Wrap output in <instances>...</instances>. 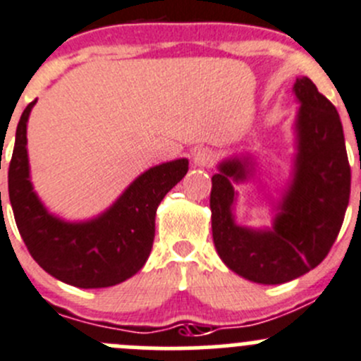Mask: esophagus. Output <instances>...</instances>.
<instances>
[{"label":"esophagus","mask_w":361,"mask_h":361,"mask_svg":"<svg viewBox=\"0 0 361 361\" xmlns=\"http://www.w3.org/2000/svg\"><path fill=\"white\" fill-rule=\"evenodd\" d=\"M217 159V152L210 147H200L192 152V161L198 166H212Z\"/></svg>","instance_id":"34e87169"}]
</instances>
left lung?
Wrapping results in <instances>:
<instances>
[{
	"instance_id": "left-lung-1",
	"label": "left lung",
	"mask_w": 361,
	"mask_h": 361,
	"mask_svg": "<svg viewBox=\"0 0 361 361\" xmlns=\"http://www.w3.org/2000/svg\"><path fill=\"white\" fill-rule=\"evenodd\" d=\"M298 156L293 184L272 231L240 228L231 217V179L245 177L237 159L212 177V237L221 259L252 283L283 284L316 269L330 252L351 195V166L337 109L314 82L297 78Z\"/></svg>"
}]
</instances>
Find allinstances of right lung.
<instances>
[{"instance_id":"right-lung-1","label":"right lung","mask_w":361,"mask_h":361,"mask_svg":"<svg viewBox=\"0 0 361 361\" xmlns=\"http://www.w3.org/2000/svg\"><path fill=\"white\" fill-rule=\"evenodd\" d=\"M35 102L24 109L17 124L8 166V196L20 237L35 262L56 279L77 288L116 286L147 262L156 209L188 173V159L163 163L142 173L98 219L63 223L42 207L30 182L26 123Z\"/></svg>"}]
</instances>
